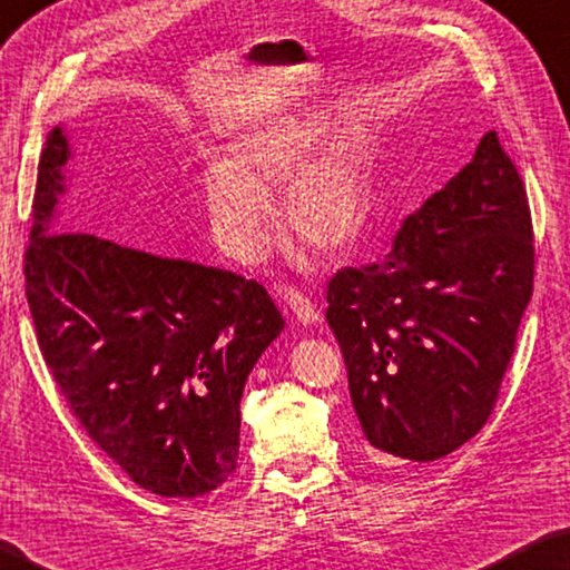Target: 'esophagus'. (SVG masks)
I'll use <instances>...</instances> for the list:
<instances>
[{
    "label": "esophagus",
    "mask_w": 570,
    "mask_h": 570,
    "mask_svg": "<svg viewBox=\"0 0 570 570\" xmlns=\"http://www.w3.org/2000/svg\"><path fill=\"white\" fill-rule=\"evenodd\" d=\"M278 298H282V304L288 308V314H292L294 321L301 323V326H311V323L321 321V314L316 311V306L311 304L308 296L296 292V288L284 286L282 292H278Z\"/></svg>",
    "instance_id": "obj_1"
}]
</instances>
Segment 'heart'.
I'll use <instances>...</instances> for the list:
<instances>
[{"instance_id":"obj_1","label":"heart","mask_w":570,"mask_h":570,"mask_svg":"<svg viewBox=\"0 0 570 570\" xmlns=\"http://www.w3.org/2000/svg\"><path fill=\"white\" fill-rule=\"evenodd\" d=\"M318 106L266 116L234 132L205 177L212 237L232 259L252 264L269 247L282 189V225L321 256L348 252L371 217L373 173L365 142L353 132H331Z\"/></svg>"}]
</instances>
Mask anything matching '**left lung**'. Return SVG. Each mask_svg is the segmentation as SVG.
Masks as SVG:
<instances>
[{"instance_id": "1", "label": "left lung", "mask_w": 570, "mask_h": 570, "mask_svg": "<svg viewBox=\"0 0 570 570\" xmlns=\"http://www.w3.org/2000/svg\"><path fill=\"white\" fill-rule=\"evenodd\" d=\"M533 292L527 189L494 130L397 232L385 262L328 284L361 442L434 462L482 430Z\"/></svg>"}]
</instances>
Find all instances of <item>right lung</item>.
<instances>
[{
    "instance_id": "obj_1",
    "label": "right lung",
    "mask_w": 570,
    "mask_h": 570,
    "mask_svg": "<svg viewBox=\"0 0 570 570\" xmlns=\"http://www.w3.org/2000/svg\"><path fill=\"white\" fill-rule=\"evenodd\" d=\"M71 158L61 122L41 150L24 266L43 361L132 482L158 497L209 494L237 470L244 383L284 318L252 278L53 232Z\"/></svg>"
}]
</instances>
